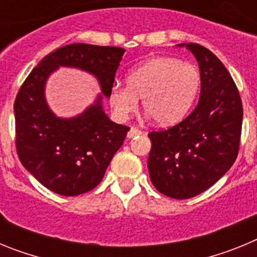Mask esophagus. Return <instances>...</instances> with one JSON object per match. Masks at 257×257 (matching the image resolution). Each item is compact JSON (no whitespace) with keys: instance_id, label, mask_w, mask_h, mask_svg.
Here are the masks:
<instances>
[{"instance_id":"esophagus-1","label":"esophagus","mask_w":257,"mask_h":257,"mask_svg":"<svg viewBox=\"0 0 257 257\" xmlns=\"http://www.w3.org/2000/svg\"><path fill=\"white\" fill-rule=\"evenodd\" d=\"M140 134H142V131H140L139 128H136V127H131L130 131L127 133V138H128V139H131V138H135V136L140 135Z\"/></svg>"}]
</instances>
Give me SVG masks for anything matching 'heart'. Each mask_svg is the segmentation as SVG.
<instances>
[{"label": "heart", "mask_w": 257, "mask_h": 257, "mask_svg": "<svg viewBox=\"0 0 257 257\" xmlns=\"http://www.w3.org/2000/svg\"><path fill=\"white\" fill-rule=\"evenodd\" d=\"M201 86L199 69L192 63L174 58H153L127 73L126 86L114 83L109 104L119 119H124L138 104L158 124L179 122L192 106Z\"/></svg>", "instance_id": "obj_1"}]
</instances>
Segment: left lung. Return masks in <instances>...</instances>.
Returning <instances> with one entry per match:
<instances>
[{
  "label": "left lung",
  "mask_w": 257,
  "mask_h": 257,
  "mask_svg": "<svg viewBox=\"0 0 257 257\" xmlns=\"http://www.w3.org/2000/svg\"><path fill=\"white\" fill-rule=\"evenodd\" d=\"M198 61L201 95L197 106L169 130L148 134L151 181L175 199L205 192L230 169L239 149L243 108L228 69L206 47L180 44Z\"/></svg>",
  "instance_id": "left-lung-1"
}]
</instances>
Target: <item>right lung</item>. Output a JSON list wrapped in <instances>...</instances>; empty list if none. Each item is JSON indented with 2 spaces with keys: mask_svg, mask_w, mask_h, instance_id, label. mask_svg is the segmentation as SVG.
Segmentation results:
<instances>
[{
  "mask_svg": "<svg viewBox=\"0 0 257 257\" xmlns=\"http://www.w3.org/2000/svg\"><path fill=\"white\" fill-rule=\"evenodd\" d=\"M126 50L72 44L50 52L33 68L14 104L17 152L22 165L44 187L60 196L90 192L104 178L130 127L112 122L103 109ZM59 66L82 69L102 88L94 104L72 118L56 117L44 97L46 81Z\"/></svg>",
  "mask_w": 257,
  "mask_h": 257,
  "instance_id": "obj_1",
  "label": "right lung"
}]
</instances>
